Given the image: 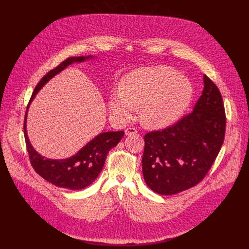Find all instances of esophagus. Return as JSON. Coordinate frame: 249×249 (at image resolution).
<instances>
[{
    "instance_id": "34e87169",
    "label": "esophagus",
    "mask_w": 249,
    "mask_h": 249,
    "mask_svg": "<svg viewBox=\"0 0 249 249\" xmlns=\"http://www.w3.org/2000/svg\"><path fill=\"white\" fill-rule=\"evenodd\" d=\"M137 133H138V130L134 127H129V128L125 129V134L126 135H134V134H137Z\"/></svg>"
}]
</instances>
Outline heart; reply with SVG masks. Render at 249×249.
I'll return each instance as SVG.
<instances>
[{
	"mask_svg": "<svg viewBox=\"0 0 249 249\" xmlns=\"http://www.w3.org/2000/svg\"><path fill=\"white\" fill-rule=\"evenodd\" d=\"M192 95L191 83L176 71L163 66L140 68L123 77L120 91L109 97V111L115 121L124 123L140 105L142 123L159 129L178 119Z\"/></svg>",
	"mask_w": 249,
	"mask_h": 249,
	"instance_id": "heart-1",
	"label": "heart"
}]
</instances>
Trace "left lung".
<instances>
[{
  "mask_svg": "<svg viewBox=\"0 0 249 249\" xmlns=\"http://www.w3.org/2000/svg\"><path fill=\"white\" fill-rule=\"evenodd\" d=\"M204 89L191 113L163 130L147 133L142 167L147 185L172 195L203 180L223 146L226 112L218 87L204 75Z\"/></svg>",
  "mask_w": 249,
  "mask_h": 249,
  "instance_id": "left-lung-1",
  "label": "left lung"
}]
</instances>
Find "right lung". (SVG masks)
Listing matches in <instances>:
<instances>
[{"label":"right lung","mask_w":249,"mask_h":249,"mask_svg":"<svg viewBox=\"0 0 249 249\" xmlns=\"http://www.w3.org/2000/svg\"><path fill=\"white\" fill-rule=\"evenodd\" d=\"M88 57H70L54 68L40 80L35 87L25 111L23 132L27 153L33 169L48 182L70 190H80L90 185L103 168L106 156L114 148L124 136L123 131L104 132L82 148L75 156L65 160H50L40 156L33 149L26 133V115L28 106L39 89L55 75L60 73L66 67L75 62H84Z\"/></svg>","instance_id":"right-lung-1"}]
</instances>
